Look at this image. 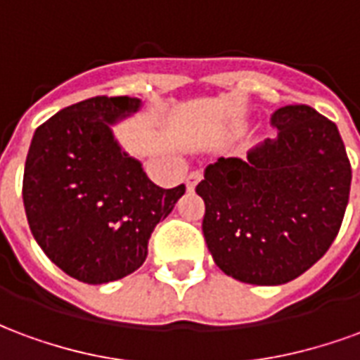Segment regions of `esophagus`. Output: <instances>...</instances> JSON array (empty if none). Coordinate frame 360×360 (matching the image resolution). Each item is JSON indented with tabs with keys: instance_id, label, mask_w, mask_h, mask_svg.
<instances>
[{
	"instance_id": "1",
	"label": "esophagus",
	"mask_w": 360,
	"mask_h": 360,
	"mask_svg": "<svg viewBox=\"0 0 360 360\" xmlns=\"http://www.w3.org/2000/svg\"><path fill=\"white\" fill-rule=\"evenodd\" d=\"M200 179H202V172H193V173H188V177H187V188L188 191H193V188L200 183Z\"/></svg>"
}]
</instances>
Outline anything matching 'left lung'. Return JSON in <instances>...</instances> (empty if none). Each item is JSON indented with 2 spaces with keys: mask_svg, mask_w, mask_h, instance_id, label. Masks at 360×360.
Returning <instances> with one entry per match:
<instances>
[{
  "mask_svg": "<svg viewBox=\"0 0 360 360\" xmlns=\"http://www.w3.org/2000/svg\"><path fill=\"white\" fill-rule=\"evenodd\" d=\"M276 139L241 158H219L196 193L219 270L252 285H281L316 264L338 237L351 164L333 121L310 105L274 111Z\"/></svg>",
  "mask_w": 360,
  "mask_h": 360,
  "instance_id": "left-lung-1",
  "label": "left lung"
}]
</instances>
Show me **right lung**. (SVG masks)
Here are the masks:
<instances>
[{"instance_id":"1","label":"right lung","mask_w":360,"mask_h":360,"mask_svg":"<svg viewBox=\"0 0 360 360\" xmlns=\"http://www.w3.org/2000/svg\"><path fill=\"white\" fill-rule=\"evenodd\" d=\"M139 108L129 96L89 98L58 111L30 142L22 177L30 231L53 264L84 283L139 270L154 227L185 195V185H154L113 139L111 125Z\"/></svg>"}]
</instances>
